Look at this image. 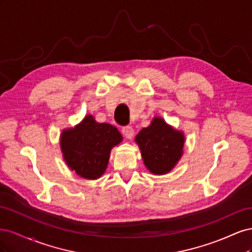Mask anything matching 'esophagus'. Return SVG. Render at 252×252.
<instances>
[{
	"mask_svg": "<svg viewBox=\"0 0 252 252\" xmlns=\"http://www.w3.org/2000/svg\"><path fill=\"white\" fill-rule=\"evenodd\" d=\"M122 132H123L124 136L128 140H131L133 134H134V130H133V128L131 126L123 127V129H122Z\"/></svg>",
	"mask_w": 252,
	"mask_h": 252,
	"instance_id": "esophagus-1",
	"label": "esophagus"
}]
</instances>
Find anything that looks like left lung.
I'll return each mask as SVG.
<instances>
[{
  "mask_svg": "<svg viewBox=\"0 0 252 252\" xmlns=\"http://www.w3.org/2000/svg\"><path fill=\"white\" fill-rule=\"evenodd\" d=\"M143 161L154 174L168 173L183 155L185 136L182 131L168 125L162 118H154L148 127L136 134Z\"/></svg>",
  "mask_w": 252,
  "mask_h": 252,
  "instance_id": "8db88e82",
  "label": "left lung"
}]
</instances>
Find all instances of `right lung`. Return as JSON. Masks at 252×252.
<instances>
[{
    "instance_id": "add662e5",
    "label": "right lung",
    "mask_w": 252,
    "mask_h": 252,
    "mask_svg": "<svg viewBox=\"0 0 252 252\" xmlns=\"http://www.w3.org/2000/svg\"><path fill=\"white\" fill-rule=\"evenodd\" d=\"M123 140L118 129L106 123H97L86 116L73 128L61 133V150L64 161L79 177L96 180L107 168L110 151Z\"/></svg>"
}]
</instances>
